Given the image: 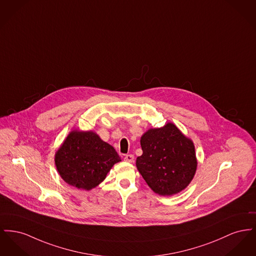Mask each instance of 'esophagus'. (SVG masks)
<instances>
[{"label": "esophagus", "mask_w": 256, "mask_h": 256, "mask_svg": "<svg viewBox=\"0 0 256 256\" xmlns=\"http://www.w3.org/2000/svg\"><path fill=\"white\" fill-rule=\"evenodd\" d=\"M124 160L126 162H132L134 160V154H126V156H124Z\"/></svg>", "instance_id": "1"}]
</instances>
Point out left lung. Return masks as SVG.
<instances>
[{
	"label": "left lung",
	"mask_w": 256,
	"mask_h": 256,
	"mask_svg": "<svg viewBox=\"0 0 256 256\" xmlns=\"http://www.w3.org/2000/svg\"><path fill=\"white\" fill-rule=\"evenodd\" d=\"M140 143L143 154L136 158V166L156 194L172 196L188 186L197 167L196 150L175 124L148 130Z\"/></svg>",
	"instance_id": "8db88e82"
}]
</instances>
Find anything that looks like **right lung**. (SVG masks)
Masks as SVG:
<instances>
[{
	"instance_id": "1",
	"label": "right lung",
	"mask_w": 256,
	"mask_h": 256,
	"mask_svg": "<svg viewBox=\"0 0 256 256\" xmlns=\"http://www.w3.org/2000/svg\"><path fill=\"white\" fill-rule=\"evenodd\" d=\"M120 158L115 149L92 132H72L55 156L60 177L77 188L89 190L106 179Z\"/></svg>"
}]
</instances>
